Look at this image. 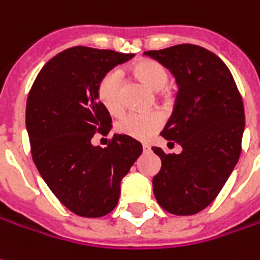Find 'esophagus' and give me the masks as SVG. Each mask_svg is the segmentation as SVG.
<instances>
[{
    "instance_id": "obj_1",
    "label": "esophagus",
    "mask_w": 260,
    "mask_h": 260,
    "mask_svg": "<svg viewBox=\"0 0 260 260\" xmlns=\"http://www.w3.org/2000/svg\"><path fill=\"white\" fill-rule=\"evenodd\" d=\"M142 149H144V151H151V146L148 144H142Z\"/></svg>"
}]
</instances>
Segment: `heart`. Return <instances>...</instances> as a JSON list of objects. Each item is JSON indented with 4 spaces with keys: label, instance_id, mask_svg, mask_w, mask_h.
<instances>
[{
    "label": "heart",
    "instance_id": "obj_1",
    "mask_svg": "<svg viewBox=\"0 0 260 260\" xmlns=\"http://www.w3.org/2000/svg\"><path fill=\"white\" fill-rule=\"evenodd\" d=\"M134 74L139 81L148 85L153 91H159L167 85L169 81L168 70L162 63L152 59H142L132 67ZM121 84H122V72L114 68L102 75L96 86V96L109 114L118 115L123 109L122 96H121ZM165 122L164 115L158 111L152 112H129L123 115L116 122V131L122 135L146 141L152 138L162 128Z\"/></svg>",
    "mask_w": 260,
    "mask_h": 260
}]
</instances>
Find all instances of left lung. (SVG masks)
Returning <instances> with one entry per match:
<instances>
[{
	"label": "left lung",
	"instance_id": "left-lung-1",
	"mask_svg": "<svg viewBox=\"0 0 260 260\" xmlns=\"http://www.w3.org/2000/svg\"><path fill=\"white\" fill-rule=\"evenodd\" d=\"M144 54L167 67L179 86L160 135L181 145L182 152L153 146L162 160L153 195L169 213L195 215L215 201L239 159L245 129L241 92L225 62L202 47L181 44Z\"/></svg>",
	"mask_w": 260,
	"mask_h": 260
}]
</instances>
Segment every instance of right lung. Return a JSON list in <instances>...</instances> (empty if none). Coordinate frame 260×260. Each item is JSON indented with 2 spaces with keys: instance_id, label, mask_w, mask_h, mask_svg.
Masks as SVG:
<instances>
[{
  "instance_id": "right-lung-1",
  "label": "right lung",
  "mask_w": 260,
  "mask_h": 260,
  "mask_svg": "<svg viewBox=\"0 0 260 260\" xmlns=\"http://www.w3.org/2000/svg\"><path fill=\"white\" fill-rule=\"evenodd\" d=\"M134 56L72 47L44 65L28 93L25 122L34 162L58 201L82 218L114 211L121 181L142 153L141 142L122 134L111 138L107 148L91 142L112 128L96 96L98 82Z\"/></svg>"
}]
</instances>
